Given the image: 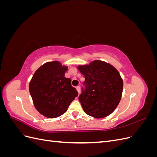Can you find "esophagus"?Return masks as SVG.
<instances>
[{
	"mask_svg": "<svg viewBox=\"0 0 157 157\" xmlns=\"http://www.w3.org/2000/svg\"><path fill=\"white\" fill-rule=\"evenodd\" d=\"M76 89H77V92L79 94V93H80V86H77V87H76Z\"/></svg>",
	"mask_w": 157,
	"mask_h": 157,
	"instance_id": "34e87169",
	"label": "esophagus"
}]
</instances>
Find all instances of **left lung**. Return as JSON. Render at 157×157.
Instances as JSON below:
<instances>
[{
  "instance_id": "left-lung-1",
  "label": "left lung",
  "mask_w": 157,
  "mask_h": 157,
  "mask_svg": "<svg viewBox=\"0 0 157 157\" xmlns=\"http://www.w3.org/2000/svg\"><path fill=\"white\" fill-rule=\"evenodd\" d=\"M77 68L85 78L86 90L78 97L85 113L95 118L111 115L119 103L123 90V80L117 69L101 60Z\"/></svg>"
}]
</instances>
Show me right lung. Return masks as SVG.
I'll return each mask as SVG.
<instances>
[{
  "mask_svg": "<svg viewBox=\"0 0 157 157\" xmlns=\"http://www.w3.org/2000/svg\"><path fill=\"white\" fill-rule=\"evenodd\" d=\"M67 69V66L59 61H48L33 76L29 92L35 107L45 117L54 118L62 115L78 96L77 90L71 86V79L65 77Z\"/></svg>",
  "mask_w": 157,
  "mask_h": 157,
  "instance_id": "add662e5",
  "label": "right lung"
}]
</instances>
